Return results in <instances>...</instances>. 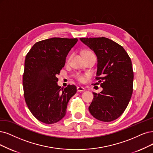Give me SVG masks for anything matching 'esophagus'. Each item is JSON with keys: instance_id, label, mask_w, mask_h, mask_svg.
Segmentation results:
<instances>
[{"instance_id": "34e87169", "label": "esophagus", "mask_w": 153, "mask_h": 153, "mask_svg": "<svg viewBox=\"0 0 153 153\" xmlns=\"http://www.w3.org/2000/svg\"><path fill=\"white\" fill-rule=\"evenodd\" d=\"M77 90L78 92H82V91H85V89H84L83 87L79 86V87L77 88Z\"/></svg>"}]
</instances>
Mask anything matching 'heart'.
Here are the masks:
<instances>
[{
    "instance_id": "obj_1",
    "label": "heart",
    "mask_w": 153,
    "mask_h": 153,
    "mask_svg": "<svg viewBox=\"0 0 153 153\" xmlns=\"http://www.w3.org/2000/svg\"><path fill=\"white\" fill-rule=\"evenodd\" d=\"M94 55L93 53L91 52H90V51H88H88H84V52H83L84 57H85V56H90V55ZM76 77V79L79 81L82 82V81H83L84 80V77L82 75L79 74H77Z\"/></svg>"
}]
</instances>
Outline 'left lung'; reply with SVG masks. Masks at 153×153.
Here are the masks:
<instances>
[{
	"label": "left lung",
	"mask_w": 153,
	"mask_h": 153,
	"mask_svg": "<svg viewBox=\"0 0 153 153\" xmlns=\"http://www.w3.org/2000/svg\"><path fill=\"white\" fill-rule=\"evenodd\" d=\"M80 40L97 56L96 79L103 88L98 94L93 93L89 112L98 120L111 122L123 114L132 97L134 72L131 58L119 44L107 38H81Z\"/></svg>",
	"instance_id": "obj_1"
}]
</instances>
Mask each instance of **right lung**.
I'll return each mask as SVG.
<instances>
[{
  "label": "right lung",
  "mask_w": 153,
  "mask_h": 153,
  "mask_svg": "<svg viewBox=\"0 0 153 153\" xmlns=\"http://www.w3.org/2000/svg\"><path fill=\"white\" fill-rule=\"evenodd\" d=\"M77 42V38L44 39L34 45L26 56L22 79L25 101L33 116L44 123L62 119L68 102L77 91L74 85L61 88L56 77Z\"/></svg>",
  "instance_id": "obj_1"
}]
</instances>
